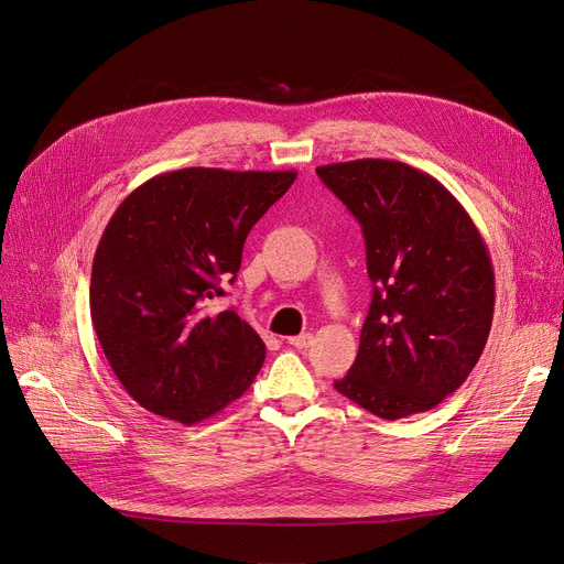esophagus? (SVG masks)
I'll return each instance as SVG.
<instances>
[{
	"mask_svg": "<svg viewBox=\"0 0 564 564\" xmlns=\"http://www.w3.org/2000/svg\"><path fill=\"white\" fill-rule=\"evenodd\" d=\"M288 343L294 347V349H306L311 343H313V336L311 334H300V336H290Z\"/></svg>",
	"mask_w": 564,
	"mask_h": 564,
	"instance_id": "34e87169",
	"label": "esophagus"
}]
</instances>
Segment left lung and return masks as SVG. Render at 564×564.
Returning <instances> with one entry per match:
<instances>
[{
  "label": "left lung",
  "mask_w": 564,
  "mask_h": 564,
  "mask_svg": "<svg viewBox=\"0 0 564 564\" xmlns=\"http://www.w3.org/2000/svg\"><path fill=\"white\" fill-rule=\"evenodd\" d=\"M359 219L372 302L357 361L334 389L379 419L434 409L476 368L494 319L478 226L430 173L395 160L315 169Z\"/></svg>",
  "instance_id": "1"
}]
</instances>
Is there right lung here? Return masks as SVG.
<instances>
[{
  "mask_svg": "<svg viewBox=\"0 0 564 564\" xmlns=\"http://www.w3.org/2000/svg\"><path fill=\"white\" fill-rule=\"evenodd\" d=\"M297 171L177 169L139 185L111 215L91 270V319L134 402L196 425L240 398L264 343L235 311L205 313L235 281L253 224Z\"/></svg>",
  "mask_w": 564,
  "mask_h": 564,
  "instance_id": "obj_1",
  "label": "right lung"
}]
</instances>
